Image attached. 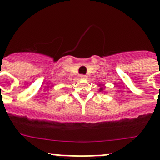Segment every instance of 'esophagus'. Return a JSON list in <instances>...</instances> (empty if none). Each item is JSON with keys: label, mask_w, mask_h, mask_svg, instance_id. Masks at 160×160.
Returning <instances> with one entry per match:
<instances>
[{"label": "esophagus", "mask_w": 160, "mask_h": 160, "mask_svg": "<svg viewBox=\"0 0 160 160\" xmlns=\"http://www.w3.org/2000/svg\"><path fill=\"white\" fill-rule=\"evenodd\" d=\"M80 78H81L85 79V78H87V76L84 75V74H81V75H80Z\"/></svg>", "instance_id": "esophagus-1"}]
</instances>
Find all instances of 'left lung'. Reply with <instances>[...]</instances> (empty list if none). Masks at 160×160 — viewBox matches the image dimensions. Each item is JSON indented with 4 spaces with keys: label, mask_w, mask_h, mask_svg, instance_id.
<instances>
[{
    "label": "left lung",
    "mask_w": 160,
    "mask_h": 160,
    "mask_svg": "<svg viewBox=\"0 0 160 160\" xmlns=\"http://www.w3.org/2000/svg\"><path fill=\"white\" fill-rule=\"evenodd\" d=\"M102 90V88H101V89H100V90Z\"/></svg>",
    "instance_id": "1"
}]
</instances>
